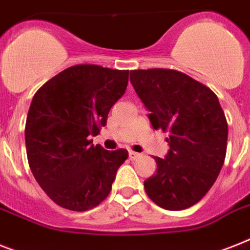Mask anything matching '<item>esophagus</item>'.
<instances>
[{
  "mask_svg": "<svg viewBox=\"0 0 250 250\" xmlns=\"http://www.w3.org/2000/svg\"><path fill=\"white\" fill-rule=\"evenodd\" d=\"M129 159L131 160H135L137 159V158L140 157V154L139 153H136V151H132V150H129Z\"/></svg>",
  "mask_w": 250,
  "mask_h": 250,
  "instance_id": "34e87169",
  "label": "esophagus"
}]
</instances>
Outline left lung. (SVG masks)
<instances>
[{
  "label": "left lung",
  "instance_id": "left-lung-1",
  "mask_svg": "<svg viewBox=\"0 0 250 250\" xmlns=\"http://www.w3.org/2000/svg\"><path fill=\"white\" fill-rule=\"evenodd\" d=\"M131 83L147 110L154 129L167 132V157H154L157 172L144 181L160 208H190L209 191L224 166L227 121L216 93L173 69H139Z\"/></svg>",
  "mask_w": 250,
  "mask_h": 250
}]
</instances>
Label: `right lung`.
Masks as SVG:
<instances>
[{"mask_svg":"<svg viewBox=\"0 0 250 250\" xmlns=\"http://www.w3.org/2000/svg\"><path fill=\"white\" fill-rule=\"evenodd\" d=\"M127 84L128 70L79 64L34 93L25 123L26 157L38 185L58 206L84 212L109 195L128 151H107L90 137L106 125Z\"/></svg>","mask_w":250,"mask_h":250,"instance_id":"1","label":"right lung"}]
</instances>
